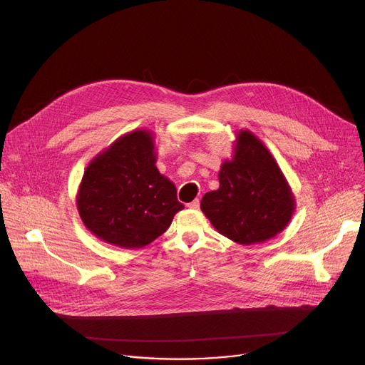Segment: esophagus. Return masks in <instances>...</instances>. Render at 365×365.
Instances as JSON below:
<instances>
[{"mask_svg": "<svg viewBox=\"0 0 365 365\" xmlns=\"http://www.w3.org/2000/svg\"><path fill=\"white\" fill-rule=\"evenodd\" d=\"M187 207L189 210H199V199H195L190 203H187Z\"/></svg>", "mask_w": 365, "mask_h": 365, "instance_id": "1", "label": "esophagus"}]
</instances>
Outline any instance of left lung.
I'll list each match as a JSON object with an SVG mask.
<instances>
[{
	"mask_svg": "<svg viewBox=\"0 0 365 365\" xmlns=\"http://www.w3.org/2000/svg\"><path fill=\"white\" fill-rule=\"evenodd\" d=\"M220 187L203 195L200 210L214 228L241 245L264 242L290 222L296 197L266 144L250 130L235 133L232 158L218 173Z\"/></svg>",
	"mask_w": 365,
	"mask_h": 365,
	"instance_id": "left-lung-1",
	"label": "left lung"
}]
</instances>
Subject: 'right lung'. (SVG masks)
I'll return each mask as SVG.
<instances>
[{"instance_id":"add662e5","label":"right lung","mask_w":365,"mask_h":365,"mask_svg":"<svg viewBox=\"0 0 365 365\" xmlns=\"http://www.w3.org/2000/svg\"><path fill=\"white\" fill-rule=\"evenodd\" d=\"M154 133L133 130L99 151L76 193L83 225L102 242L143 248L160 237L183 210L175 183L155 166Z\"/></svg>"}]
</instances>
